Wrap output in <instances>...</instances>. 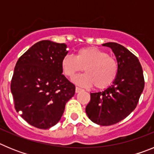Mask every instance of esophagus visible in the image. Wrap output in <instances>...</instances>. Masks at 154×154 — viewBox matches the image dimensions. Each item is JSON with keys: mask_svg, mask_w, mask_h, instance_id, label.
Wrapping results in <instances>:
<instances>
[{"mask_svg": "<svg viewBox=\"0 0 154 154\" xmlns=\"http://www.w3.org/2000/svg\"><path fill=\"white\" fill-rule=\"evenodd\" d=\"M82 89L79 88V87H75V92L76 93H79V92H82Z\"/></svg>", "mask_w": 154, "mask_h": 154, "instance_id": "1", "label": "esophagus"}]
</instances>
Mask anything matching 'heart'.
Here are the masks:
<instances>
[{
	"label": "heart",
	"mask_w": 154,
	"mask_h": 154,
	"mask_svg": "<svg viewBox=\"0 0 154 154\" xmlns=\"http://www.w3.org/2000/svg\"><path fill=\"white\" fill-rule=\"evenodd\" d=\"M63 74L72 79L84 68L85 74L75 76L73 82L79 85L106 89L113 83L118 73L116 61L106 51L96 47H85L76 51L74 56L67 55L61 62Z\"/></svg>",
	"instance_id": "1"
}]
</instances>
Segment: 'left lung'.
I'll return each instance as SVG.
<instances>
[{
	"label": "left lung",
	"instance_id": "obj_1",
	"mask_svg": "<svg viewBox=\"0 0 154 154\" xmlns=\"http://www.w3.org/2000/svg\"><path fill=\"white\" fill-rule=\"evenodd\" d=\"M114 53L118 65L115 81L105 90L90 93L85 112L93 123L110 126L130 115L137 107L143 91L144 79L138 58L124 46L115 42L102 45Z\"/></svg>",
	"mask_w": 154,
	"mask_h": 154
}]
</instances>
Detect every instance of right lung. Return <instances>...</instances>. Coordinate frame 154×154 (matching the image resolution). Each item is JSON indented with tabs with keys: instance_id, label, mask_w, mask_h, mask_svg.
<instances>
[{
	"instance_id": "right-lung-1",
	"label": "right lung",
	"mask_w": 154,
	"mask_h": 154,
	"mask_svg": "<svg viewBox=\"0 0 154 154\" xmlns=\"http://www.w3.org/2000/svg\"><path fill=\"white\" fill-rule=\"evenodd\" d=\"M69 51L65 44L37 42L16 63L11 89L17 112L29 124L49 129L59 122L75 86L62 75L61 62Z\"/></svg>"
}]
</instances>
